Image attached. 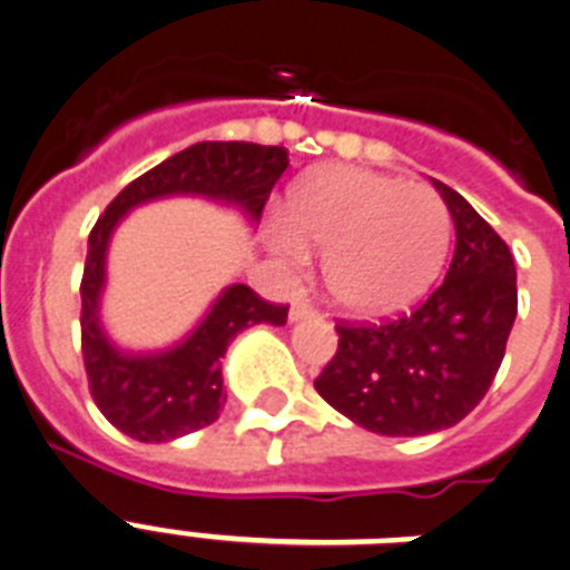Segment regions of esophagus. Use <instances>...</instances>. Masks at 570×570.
<instances>
[{"instance_id": "esophagus-1", "label": "esophagus", "mask_w": 570, "mask_h": 570, "mask_svg": "<svg viewBox=\"0 0 570 570\" xmlns=\"http://www.w3.org/2000/svg\"><path fill=\"white\" fill-rule=\"evenodd\" d=\"M308 316H316V308L311 305L308 299H296L294 305H291V320H294V322L308 320Z\"/></svg>"}]
</instances>
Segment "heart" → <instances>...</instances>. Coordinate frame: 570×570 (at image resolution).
Segmentation results:
<instances>
[{
	"instance_id": "1",
	"label": "heart",
	"mask_w": 570,
	"mask_h": 570,
	"mask_svg": "<svg viewBox=\"0 0 570 570\" xmlns=\"http://www.w3.org/2000/svg\"><path fill=\"white\" fill-rule=\"evenodd\" d=\"M285 223L274 248L291 262L305 259V245L325 250L328 294L365 316L414 305L440 274L451 239V214L431 185L365 168L308 176L291 190Z\"/></svg>"
}]
</instances>
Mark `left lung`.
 I'll list each match as a JSON object with an SVG mask.
<instances>
[{"label": "left lung", "instance_id": "left-lung-1", "mask_svg": "<svg viewBox=\"0 0 570 570\" xmlns=\"http://www.w3.org/2000/svg\"><path fill=\"white\" fill-rule=\"evenodd\" d=\"M454 219L445 279L420 308L380 325L340 322L336 356L316 391L382 436H425L465 420L488 394L517 320V268L500 234L454 188L436 183Z\"/></svg>", "mask_w": 570, "mask_h": 570}]
</instances>
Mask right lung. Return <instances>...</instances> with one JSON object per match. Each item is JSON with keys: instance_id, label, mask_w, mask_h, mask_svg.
I'll return each mask as SVG.
<instances>
[{"instance_id": "add662e5", "label": "right lung", "mask_w": 570, "mask_h": 570, "mask_svg": "<svg viewBox=\"0 0 570 570\" xmlns=\"http://www.w3.org/2000/svg\"><path fill=\"white\" fill-rule=\"evenodd\" d=\"M288 168V150L254 142H196L128 185L105 208L88 236L82 274V360L90 394L105 420L139 442H170L219 420L223 356L236 334L271 322L285 325L288 305H271L248 285H228L203 322L183 342L130 354L108 340L99 320L105 259L125 214L165 196H203L234 205L259 223L276 179Z\"/></svg>"}]
</instances>
